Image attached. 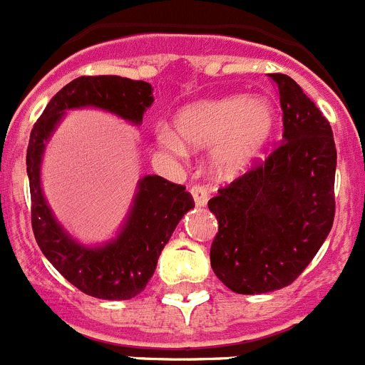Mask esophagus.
Listing matches in <instances>:
<instances>
[{
	"instance_id": "obj_1",
	"label": "esophagus",
	"mask_w": 365,
	"mask_h": 365,
	"mask_svg": "<svg viewBox=\"0 0 365 365\" xmlns=\"http://www.w3.org/2000/svg\"><path fill=\"white\" fill-rule=\"evenodd\" d=\"M190 194H192L194 203H196L198 207L207 205V202H209V192H207L205 187L200 185V183H196V185L190 187Z\"/></svg>"
}]
</instances>
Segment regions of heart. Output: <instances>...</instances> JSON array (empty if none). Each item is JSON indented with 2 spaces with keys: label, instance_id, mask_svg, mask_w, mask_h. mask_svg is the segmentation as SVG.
Segmentation results:
<instances>
[{
  "label": "heart",
  "instance_id": "b5f03b06",
  "mask_svg": "<svg viewBox=\"0 0 365 365\" xmlns=\"http://www.w3.org/2000/svg\"><path fill=\"white\" fill-rule=\"evenodd\" d=\"M274 128V113L263 101L243 95L202 101L183 108L175 131L160 133V142L175 153L214 148L212 162L221 175H237L264 145Z\"/></svg>",
  "mask_w": 365,
  "mask_h": 365
}]
</instances>
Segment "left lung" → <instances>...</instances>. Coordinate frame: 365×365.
<instances>
[{
  "mask_svg": "<svg viewBox=\"0 0 365 365\" xmlns=\"http://www.w3.org/2000/svg\"><path fill=\"white\" fill-rule=\"evenodd\" d=\"M268 77L281 101V144L209 200L217 220L210 267L227 288L243 295L292 284L335 217L331 125L292 77Z\"/></svg>",
  "mask_w": 365,
  "mask_h": 365,
  "instance_id": "obj_1",
  "label": "left lung"
}]
</instances>
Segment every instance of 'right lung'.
Here are the masks:
<instances>
[{
	"label": "right lung",
	"instance_id": "add662e5",
	"mask_svg": "<svg viewBox=\"0 0 365 365\" xmlns=\"http://www.w3.org/2000/svg\"><path fill=\"white\" fill-rule=\"evenodd\" d=\"M153 88L145 81L118 75H84L57 91L37 118L26 149V173L32 198V230L41 252L66 281L86 295L125 301L148 286L158 255L183 214L194 207L185 187L162 176H145L138 183L135 203L117 240L98 248L75 243L53 220L41 190V155L61 115L71 108L95 106L140 124L153 104Z\"/></svg>",
	"mask_w": 365,
	"mask_h": 365
}]
</instances>
